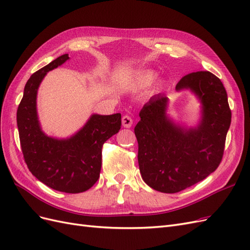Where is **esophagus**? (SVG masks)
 <instances>
[{
	"mask_svg": "<svg viewBox=\"0 0 250 250\" xmlns=\"http://www.w3.org/2000/svg\"><path fill=\"white\" fill-rule=\"evenodd\" d=\"M132 123H133V121H132L131 117H129V116H124V117L122 118V125H123V127H125V128H130V127L132 126Z\"/></svg>",
	"mask_w": 250,
	"mask_h": 250,
	"instance_id": "1",
	"label": "esophagus"
}]
</instances>
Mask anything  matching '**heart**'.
Segmentation results:
<instances>
[{
    "mask_svg": "<svg viewBox=\"0 0 250 250\" xmlns=\"http://www.w3.org/2000/svg\"><path fill=\"white\" fill-rule=\"evenodd\" d=\"M156 73L152 71H143L132 78L130 84L133 88H145L152 84V82L156 79Z\"/></svg>",
    "mask_w": 250,
    "mask_h": 250,
    "instance_id": "obj_1",
    "label": "heart"
}]
</instances>
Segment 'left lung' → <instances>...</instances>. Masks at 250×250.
<instances>
[{
    "instance_id": "8db88e82",
    "label": "left lung",
    "mask_w": 250,
    "mask_h": 250,
    "mask_svg": "<svg viewBox=\"0 0 250 250\" xmlns=\"http://www.w3.org/2000/svg\"><path fill=\"white\" fill-rule=\"evenodd\" d=\"M190 89L201 104L197 126L187 128L167 115L168 97L150 98L140 111L134 133L144 181L162 193H177L199 183L220 164L231 111L221 80L208 71L186 75L176 90Z\"/></svg>"
}]
</instances>
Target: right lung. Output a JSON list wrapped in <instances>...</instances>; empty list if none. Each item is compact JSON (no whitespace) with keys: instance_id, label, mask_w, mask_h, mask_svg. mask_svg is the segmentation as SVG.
Instances as JSON below:
<instances>
[{"instance_id":"add662e5","label":"right lung","mask_w":250,"mask_h":250,"mask_svg":"<svg viewBox=\"0 0 250 250\" xmlns=\"http://www.w3.org/2000/svg\"><path fill=\"white\" fill-rule=\"evenodd\" d=\"M57 57L27 81L19 105L17 122L22 154L33 175L49 188L64 193H81L100 176L102 146L121 128V113L90 116L80 130L66 139H56L42 130L37 116V90L47 73L69 60Z\"/></svg>"}]
</instances>
